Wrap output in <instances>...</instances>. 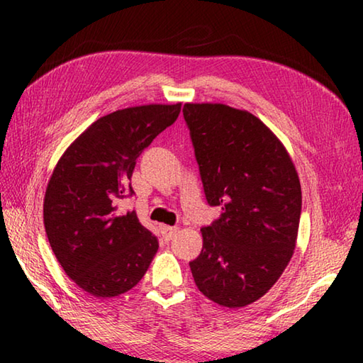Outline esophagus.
<instances>
[{"instance_id": "34e87169", "label": "esophagus", "mask_w": 363, "mask_h": 363, "mask_svg": "<svg viewBox=\"0 0 363 363\" xmlns=\"http://www.w3.org/2000/svg\"><path fill=\"white\" fill-rule=\"evenodd\" d=\"M176 232H177L176 227H169V225H163V227H162L163 238H164V240H167V242H169L171 238H173V237L176 235Z\"/></svg>"}]
</instances>
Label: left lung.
I'll use <instances>...</instances> for the list:
<instances>
[{"label":"left lung","instance_id":"8db88e82","mask_svg":"<svg viewBox=\"0 0 363 363\" xmlns=\"http://www.w3.org/2000/svg\"><path fill=\"white\" fill-rule=\"evenodd\" d=\"M182 112L208 205L223 210L201 229L203 248L190 270L214 303L248 306L272 288L293 256L298 173L284 144L247 110L186 104Z\"/></svg>","mask_w":363,"mask_h":363}]
</instances>
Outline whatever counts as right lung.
I'll use <instances>...</instances> for the list:
<instances>
[{
    "label": "right lung",
    "mask_w": 363,
    "mask_h": 363,
    "mask_svg": "<svg viewBox=\"0 0 363 363\" xmlns=\"http://www.w3.org/2000/svg\"><path fill=\"white\" fill-rule=\"evenodd\" d=\"M179 112L181 104H152L102 116L52 171L43 205L49 245L65 274L96 298L136 286L157 253V237L136 211L116 213V201L134 194L136 160Z\"/></svg>",
    "instance_id": "1"
}]
</instances>
